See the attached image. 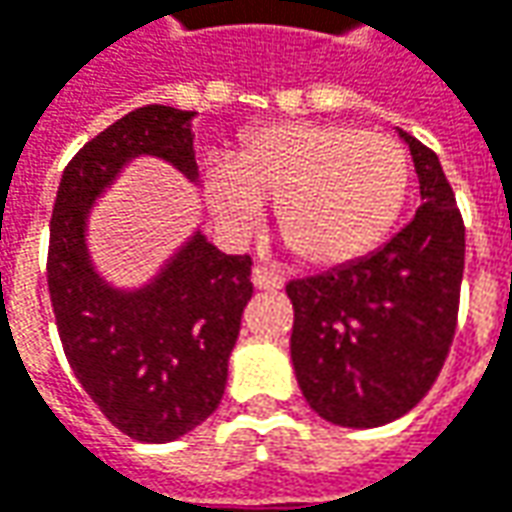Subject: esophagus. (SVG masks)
<instances>
[{
    "label": "esophagus",
    "instance_id": "esophagus-1",
    "mask_svg": "<svg viewBox=\"0 0 512 512\" xmlns=\"http://www.w3.org/2000/svg\"><path fill=\"white\" fill-rule=\"evenodd\" d=\"M252 283H255V288H260V291H277V288H283L285 285V277L283 274H277V271L255 266V269H252Z\"/></svg>",
    "mask_w": 512,
    "mask_h": 512
}]
</instances>
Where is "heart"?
<instances>
[{"label":"heart","mask_w":512,"mask_h":512,"mask_svg":"<svg viewBox=\"0 0 512 512\" xmlns=\"http://www.w3.org/2000/svg\"><path fill=\"white\" fill-rule=\"evenodd\" d=\"M409 156L392 137L336 123L249 131L207 168L212 215L232 232L274 201V224L308 266H344L384 241L409 190Z\"/></svg>","instance_id":"b5f03b06"}]
</instances>
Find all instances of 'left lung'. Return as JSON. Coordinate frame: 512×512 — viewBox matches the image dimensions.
<instances>
[{
    "label": "left lung",
    "mask_w": 512,
    "mask_h": 512,
    "mask_svg": "<svg viewBox=\"0 0 512 512\" xmlns=\"http://www.w3.org/2000/svg\"><path fill=\"white\" fill-rule=\"evenodd\" d=\"M401 137L423 198L415 218L373 255L285 285L297 384L316 415L347 429H375L417 406L457 330L462 215L437 154Z\"/></svg>",
    "instance_id": "left-lung-1"
}]
</instances>
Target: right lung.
Segmentation results:
<instances>
[{"mask_svg": "<svg viewBox=\"0 0 512 512\" xmlns=\"http://www.w3.org/2000/svg\"><path fill=\"white\" fill-rule=\"evenodd\" d=\"M193 117L170 106L128 111L69 159L52 207L47 285L66 361L111 426L139 443L179 440L218 409L252 300V257L224 255L196 232L151 283L120 291L89 260L86 218L137 156L196 182Z\"/></svg>", "mask_w": 512, "mask_h": 512, "instance_id": "obj_1", "label": "right lung"}]
</instances>
